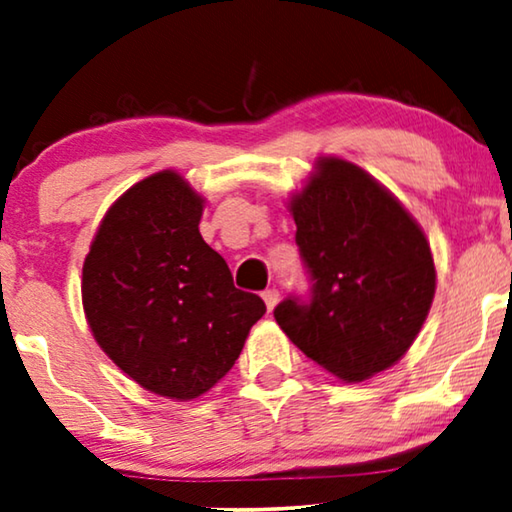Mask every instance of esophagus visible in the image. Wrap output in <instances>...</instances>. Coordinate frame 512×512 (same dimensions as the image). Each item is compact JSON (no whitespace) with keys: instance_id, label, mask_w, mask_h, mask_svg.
I'll use <instances>...</instances> for the list:
<instances>
[{"instance_id":"34e87169","label":"esophagus","mask_w":512,"mask_h":512,"mask_svg":"<svg viewBox=\"0 0 512 512\" xmlns=\"http://www.w3.org/2000/svg\"><path fill=\"white\" fill-rule=\"evenodd\" d=\"M262 299H264V303H266V308H269V312L276 308V303L280 301V292L276 287H271V289H264L262 292Z\"/></svg>"}]
</instances>
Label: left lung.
<instances>
[{"label": "left lung", "mask_w": 512, "mask_h": 512, "mask_svg": "<svg viewBox=\"0 0 512 512\" xmlns=\"http://www.w3.org/2000/svg\"><path fill=\"white\" fill-rule=\"evenodd\" d=\"M308 296L280 301L287 338L345 381L391 368L416 340L434 296L421 227L395 197L347 160H319L292 200Z\"/></svg>", "instance_id": "8db88e82"}]
</instances>
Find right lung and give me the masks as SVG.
<instances>
[{"label": "right lung", "instance_id": "obj_1", "mask_svg": "<svg viewBox=\"0 0 512 512\" xmlns=\"http://www.w3.org/2000/svg\"><path fill=\"white\" fill-rule=\"evenodd\" d=\"M200 216L202 197L177 172H158L112 204L82 266L98 345L142 388L174 400L223 379L266 312L257 294L234 287Z\"/></svg>", "mask_w": 512, "mask_h": 512}]
</instances>
